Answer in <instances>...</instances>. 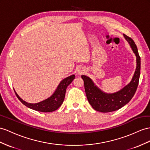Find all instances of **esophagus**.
<instances>
[{"label":"esophagus","mask_w":150,"mask_h":150,"mask_svg":"<svg viewBox=\"0 0 150 150\" xmlns=\"http://www.w3.org/2000/svg\"><path fill=\"white\" fill-rule=\"evenodd\" d=\"M79 73H80V74H81V73H83V71H79Z\"/></svg>","instance_id":"obj_1"}]
</instances>
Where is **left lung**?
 <instances>
[{
	"label": "left lung",
	"instance_id": "8db88e82",
	"mask_svg": "<svg viewBox=\"0 0 150 150\" xmlns=\"http://www.w3.org/2000/svg\"><path fill=\"white\" fill-rule=\"evenodd\" d=\"M133 52L136 57V68L132 79L127 85L114 93H106L95 85L88 76L82 75L88 101L92 107L98 112L108 113L114 112L125 106L130 101L135 94L139 83L141 70V58L137 46L131 38L124 34Z\"/></svg>",
	"mask_w": 150,
	"mask_h": 150
}]
</instances>
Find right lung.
I'll list each match as a JSON object with an SVG mask.
<instances>
[{
    "label": "right lung",
    "instance_id": "1",
    "mask_svg": "<svg viewBox=\"0 0 150 150\" xmlns=\"http://www.w3.org/2000/svg\"><path fill=\"white\" fill-rule=\"evenodd\" d=\"M75 77V76L74 75H71L61 80L59 83L58 86L57 87L56 89L51 96L45 99V100L37 103H29L25 101L19 96L14 89V91L17 98L19 99V100L24 105L27 106L28 108L35 111H38V112L45 113L52 112L56 110L57 109H58L61 105H62L65 97L67 88L72 82Z\"/></svg>",
    "mask_w": 150,
    "mask_h": 150
}]
</instances>
